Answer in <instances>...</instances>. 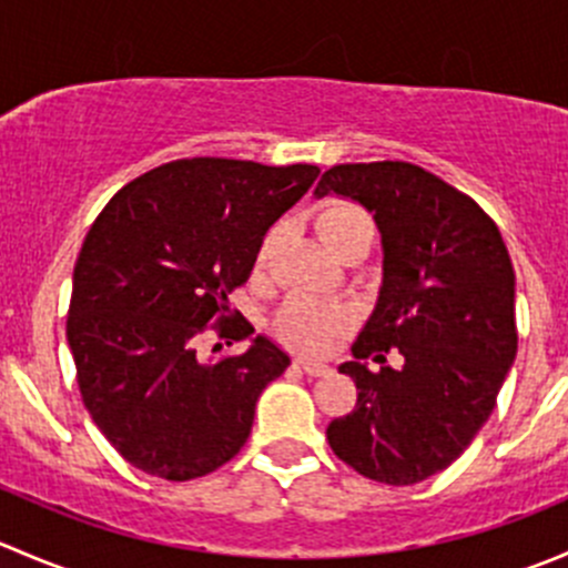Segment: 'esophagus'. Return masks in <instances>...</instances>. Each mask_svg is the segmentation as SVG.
<instances>
[{
  "instance_id": "obj_1",
  "label": "esophagus",
  "mask_w": 568,
  "mask_h": 568,
  "mask_svg": "<svg viewBox=\"0 0 568 568\" xmlns=\"http://www.w3.org/2000/svg\"><path fill=\"white\" fill-rule=\"evenodd\" d=\"M296 365H300L302 371H305L307 376H329L332 368L326 363H313V359H296Z\"/></svg>"
}]
</instances>
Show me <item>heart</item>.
I'll list each match as a JSON object with an SVG mask.
<instances>
[{
    "instance_id": "b5f03b06",
    "label": "heart",
    "mask_w": 568,
    "mask_h": 568,
    "mask_svg": "<svg viewBox=\"0 0 568 568\" xmlns=\"http://www.w3.org/2000/svg\"><path fill=\"white\" fill-rule=\"evenodd\" d=\"M316 227L324 239V244L329 250H335L348 233H354L357 227H371L368 214L363 209L352 203H332L316 216ZM280 242V231H268L263 236L261 250H257V266H266L272 261L274 247ZM354 321V313L348 307L341 305H324L316 300H300L288 302V307L280 316V332H283L285 341L291 346L302 348V352H321V348L329 346L343 329Z\"/></svg>"
}]
</instances>
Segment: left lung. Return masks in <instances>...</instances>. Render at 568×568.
<instances>
[{"instance_id":"8db88e82","label":"left lung","mask_w":568,"mask_h":568,"mask_svg":"<svg viewBox=\"0 0 568 568\" xmlns=\"http://www.w3.org/2000/svg\"><path fill=\"white\" fill-rule=\"evenodd\" d=\"M329 192L374 214L385 277L354 359L341 365L357 404L326 439L365 478L417 484L467 450L517 357L511 257L473 197L417 164H335L316 186L318 197ZM390 347L398 369L386 365Z\"/></svg>"}]
</instances>
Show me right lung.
<instances>
[{
  "label": "right lung",
  "mask_w": 568,
  "mask_h": 568,
  "mask_svg": "<svg viewBox=\"0 0 568 568\" xmlns=\"http://www.w3.org/2000/svg\"><path fill=\"white\" fill-rule=\"evenodd\" d=\"M316 175V164L178 159L95 216L73 266L68 346L90 417L142 473L192 480L247 443L257 395L288 354L257 335L244 354L200 359L197 337L255 332L231 316L227 294Z\"/></svg>",
  "instance_id": "right-lung-1"
}]
</instances>
